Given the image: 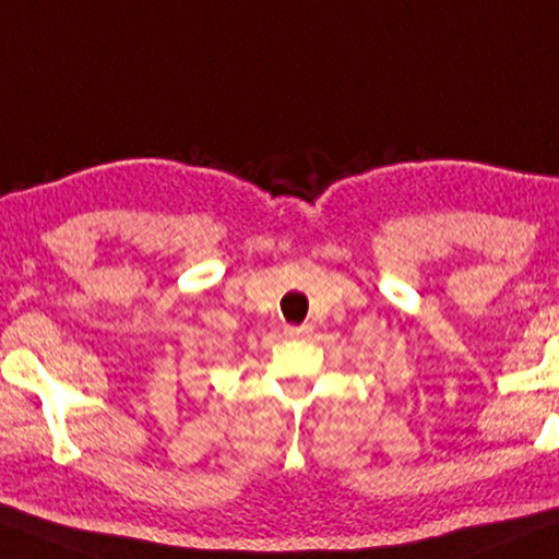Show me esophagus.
Returning <instances> with one entry per match:
<instances>
[{"label":"esophagus","mask_w":559,"mask_h":559,"mask_svg":"<svg viewBox=\"0 0 559 559\" xmlns=\"http://www.w3.org/2000/svg\"><path fill=\"white\" fill-rule=\"evenodd\" d=\"M285 334L292 340L309 337V334H312V324H302V328H285Z\"/></svg>","instance_id":"esophagus-1"}]
</instances>
